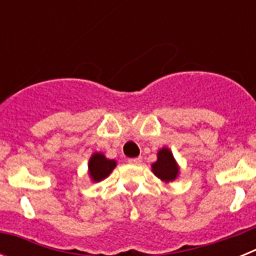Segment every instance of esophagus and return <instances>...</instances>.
I'll use <instances>...</instances> for the list:
<instances>
[{"mask_svg":"<svg viewBox=\"0 0 256 256\" xmlns=\"http://www.w3.org/2000/svg\"><path fill=\"white\" fill-rule=\"evenodd\" d=\"M128 162L133 165H140L142 162V158L138 156V158H132V159H128Z\"/></svg>","mask_w":256,"mask_h":256,"instance_id":"esophagus-1","label":"esophagus"}]
</instances>
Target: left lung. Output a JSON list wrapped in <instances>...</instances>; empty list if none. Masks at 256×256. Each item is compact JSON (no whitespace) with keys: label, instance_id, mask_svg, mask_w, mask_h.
Returning <instances> with one entry per match:
<instances>
[{"label":"left lung","instance_id":"1","mask_svg":"<svg viewBox=\"0 0 256 256\" xmlns=\"http://www.w3.org/2000/svg\"><path fill=\"white\" fill-rule=\"evenodd\" d=\"M152 173L162 182L170 183L180 176V165L168 148H162L158 151V160L151 165Z\"/></svg>","mask_w":256,"mask_h":256}]
</instances>
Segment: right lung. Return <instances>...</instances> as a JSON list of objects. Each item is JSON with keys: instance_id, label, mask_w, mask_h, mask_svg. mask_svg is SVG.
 I'll use <instances>...</instances> for the list:
<instances>
[{"instance_id": "right-lung-1", "label": "right lung", "mask_w": 256, "mask_h": 256, "mask_svg": "<svg viewBox=\"0 0 256 256\" xmlns=\"http://www.w3.org/2000/svg\"><path fill=\"white\" fill-rule=\"evenodd\" d=\"M116 166V160L108 159L102 152H94L88 160V176L92 182H101L108 178Z\"/></svg>"}]
</instances>
